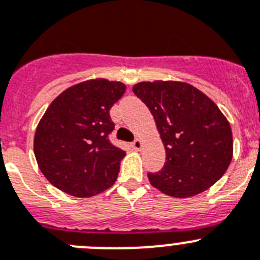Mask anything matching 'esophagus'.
<instances>
[{"instance_id": "1", "label": "esophagus", "mask_w": 260, "mask_h": 260, "mask_svg": "<svg viewBox=\"0 0 260 260\" xmlns=\"http://www.w3.org/2000/svg\"><path fill=\"white\" fill-rule=\"evenodd\" d=\"M131 145H132L133 149H136V150H140V149L142 147V141L140 139H136Z\"/></svg>"}]
</instances>
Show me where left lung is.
<instances>
[{
	"label": "left lung",
	"instance_id": "8db88e82",
	"mask_svg": "<svg viewBox=\"0 0 260 260\" xmlns=\"http://www.w3.org/2000/svg\"><path fill=\"white\" fill-rule=\"evenodd\" d=\"M133 93L153 114L166 149V163L147 177L176 198L200 194L225 174L233 155L232 131L219 107L181 81L139 83Z\"/></svg>",
	"mask_w": 260,
	"mask_h": 260
}]
</instances>
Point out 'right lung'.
Instances as JSON below:
<instances>
[{"label":"right lung","mask_w":260,"mask_h":260,"mask_svg":"<svg viewBox=\"0 0 260 260\" xmlns=\"http://www.w3.org/2000/svg\"><path fill=\"white\" fill-rule=\"evenodd\" d=\"M125 85L105 79L76 84L48 107L35 133V156L44 176L74 197H90L115 182L125 151L110 141V109Z\"/></svg>","instance_id":"right-lung-1"}]
</instances>
